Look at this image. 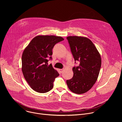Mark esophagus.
<instances>
[{"label":"esophagus","instance_id":"esophagus-1","mask_svg":"<svg viewBox=\"0 0 122 122\" xmlns=\"http://www.w3.org/2000/svg\"><path fill=\"white\" fill-rule=\"evenodd\" d=\"M59 71H60V72H61V73H62V72H63V71H64V68L60 69H59Z\"/></svg>","mask_w":122,"mask_h":122}]
</instances>
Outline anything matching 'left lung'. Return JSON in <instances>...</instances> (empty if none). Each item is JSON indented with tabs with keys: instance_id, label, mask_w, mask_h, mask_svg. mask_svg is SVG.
I'll return each mask as SVG.
<instances>
[{
	"instance_id": "obj_1",
	"label": "left lung",
	"mask_w": 122,
	"mask_h": 122,
	"mask_svg": "<svg viewBox=\"0 0 122 122\" xmlns=\"http://www.w3.org/2000/svg\"><path fill=\"white\" fill-rule=\"evenodd\" d=\"M73 58L80 62L72 70L73 76L66 80L69 90L81 94L89 90L98 78L101 65L99 52L89 39L78 36L66 38Z\"/></svg>"
}]
</instances>
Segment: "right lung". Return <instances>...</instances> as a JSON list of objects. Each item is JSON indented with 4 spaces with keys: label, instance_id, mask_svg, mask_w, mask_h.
Wrapping results in <instances>:
<instances>
[{
    "label": "right lung",
    "instance_id": "obj_1",
    "mask_svg": "<svg viewBox=\"0 0 122 122\" xmlns=\"http://www.w3.org/2000/svg\"><path fill=\"white\" fill-rule=\"evenodd\" d=\"M64 40L55 36H38L33 38L23 51L22 72L31 88L38 93H45L54 87L55 79L59 75L51 64L53 49Z\"/></svg>",
    "mask_w": 122,
    "mask_h": 122
}]
</instances>
